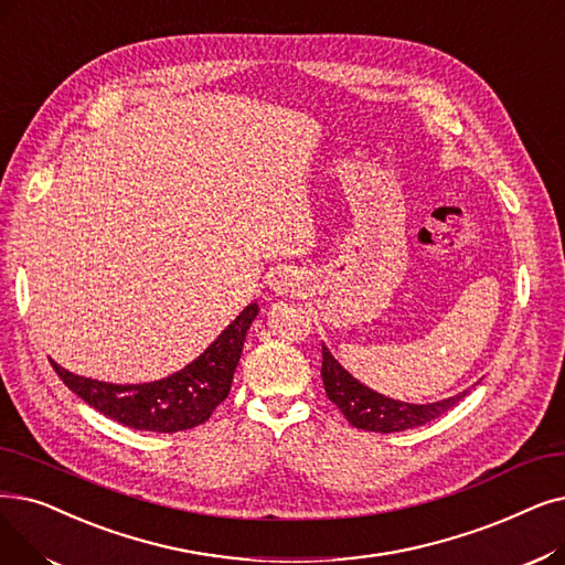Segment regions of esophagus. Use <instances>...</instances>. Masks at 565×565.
Segmentation results:
<instances>
[{"label":"esophagus","mask_w":565,"mask_h":565,"mask_svg":"<svg viewBox=\"0 0 565 565\" xmlns=\"http://www.w3.org/2000/svg\"><path fill=\"white\" fill-rule=\"evenodd\" d=\"M298 286H300L298 277L288 273V269H279V273H275L273 279H269V288L275 292H288V290H296Z\"/></svg>","instance_id":"esophagus-1"}]
</instances>
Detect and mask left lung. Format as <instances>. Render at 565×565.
<instances>
[{
    "instance_id": "1",
    "label": "left lung",
    "mask_w": 565,
    "mask_h": 565,
    "mask_svg": "<svg viewBox=\"0 0 565 565\" xmlns=\"http://www.w3.org/2000/svg\"><path fill=\"white\" fill-rule=\"evenodd\" d=\"M323 385L328 392V399L337 404V408L343 413L353 427L364 431H404L420 427L425 423H431L438 415L450 411L461 397H466V390L455 397L440 399L434 404H406L379 395V392L370 390L355 381L343 366L332 358V353L323 347V366H321Z\"/></svg>"
}]
</instances>
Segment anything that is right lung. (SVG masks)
I'll list each match as a JSON object with an SVG mask.
<instances>
[{"label":"right lung","instance_id":"obj_1","mask_svg":"<svg viewBox=\"0 0 565 565\" xmlns=\"http://www.w3.org/2000/svg\"><path fill=\"white\" fill-rule=\"evenodd\" d=\"M256 313L258 305L254 302L210 343L203 355L178 374L154 383L115 385L92 381L51 362L68 390L76 392L92 408L108 415L110 420L140 431L175 434L203 425L212 411L228 397L244 337Z\"/></svg>","mask_w":565,"mask_h":565}]
</instances>
